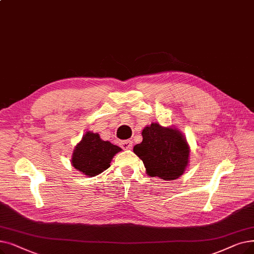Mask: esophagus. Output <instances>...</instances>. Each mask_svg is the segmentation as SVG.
Returning <instances> with one entry per match:
<instances>
[{
	"label": "esophagus",
	"instance_id": "obj_1",
	"mask_svg": "<svg viewBox=\"0 0 254 254\" xmlns=\"http://www.w3.org/2000/svg\"><path fill=\"white\" fill-rule=\"evenodd\" d=\"M120 147L123 149H126V150L131 149V148H133V141H130V140L121 141L120 142Z\"/></svg>",
	"mask_w": 254,
	"mask_h": 254
}]
</instances>
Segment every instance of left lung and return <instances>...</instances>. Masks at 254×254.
<instances>
[{"instance_id":"1","label":"left lung","mask_w":254,"mask_h":254,"mask_svg":"<svg viewBox=\"0 0 254 254\" xmlns=\"http://www.w3.org/2000/svg\"><path fill=\"white\" fill-rule=\"evenodd\" d=\"M143 140L134 152L142 160L148 175L165 181L179 179L189 160V146L178 129L151 124L142 131Z\"/></svg>"}]
</instances>
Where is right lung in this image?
Segmentation results:
<instances>
[{
    "label": "right lung",
    "mask_w": 254,
    "mask_h": 254,
    "mask_svg": "<svg viewBox=\"0 0 254 254\" xmlns=\"http://www.w3.org/2000/svg\"><path fill=\"white\" fill-rule=\"evenodd\" d=\"M120 150V147L102 140L98 134L88 131L73 151L72 165L85 175L94 176L108 169L113 157Z\"/></svg>",
    "instance_id": "right-lung-1"
}]
</instances>
